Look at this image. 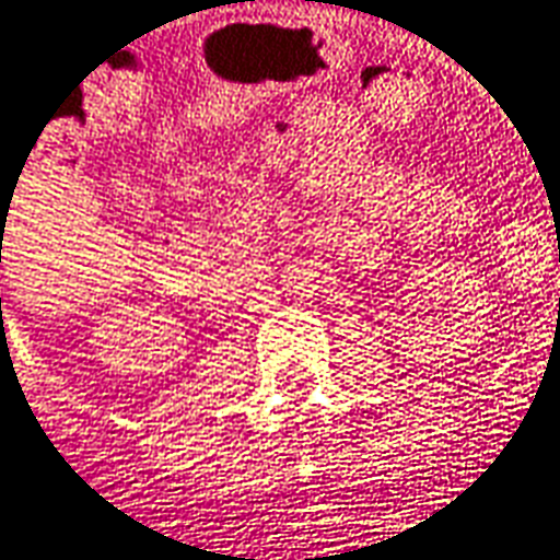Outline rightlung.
Returning <instances> with one entry per match:
<instances>
[{
  "label": "right lung",
  "mask_w": 560,
  "mask_h": 560,
  "mask_svg": "<svg viewBox=\"0 0 560 560\" xmlns=\"http://www.w3.org/2000/svg\"><path fill=\"white\" fill-rule=\"evenodd\" d=\"M0 304H2V301H0Z\"/></svg>",
  "instance_id": "right-lung-1"
}]
</instances>
